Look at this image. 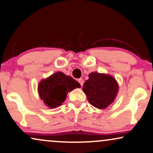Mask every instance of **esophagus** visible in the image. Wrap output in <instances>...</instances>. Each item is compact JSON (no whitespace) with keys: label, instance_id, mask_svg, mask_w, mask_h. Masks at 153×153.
I'll return each mask as SVG.
<instances>
[{"label":"esophagus","instance_id":"esophagus-1","mask_svg":"<svg viewBox=\"0 0 153 153\" xmlns=\"http://www.w3.org/2000/svg\"><path fill=\"white\" fill-rule=\"evenodd\" d=\"M78 82H79V84H81V86H83V84H84V80L82 79H79L78 80Z\"/></svg>","mask_w":153,"mask_h":153}]
</instances>
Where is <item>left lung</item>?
<instances>
[{
    "label": "left lung",
    "instance_id": "obj_1",
    "mask_svg": "<svg viewBox=\"0 0 153 153\" xmlns=\"http://www.w3.org/2000/svg\"><path fill=\"white\" fill-rule=\"evenodd\" d=\"M118 89L119 86L114 76L99 72L90 73L82 88L90 104L99 109L107 108L114 102Z\"/></svg>",
    "mask_w": 153,
    "mask_h": 153
}]
</instances>
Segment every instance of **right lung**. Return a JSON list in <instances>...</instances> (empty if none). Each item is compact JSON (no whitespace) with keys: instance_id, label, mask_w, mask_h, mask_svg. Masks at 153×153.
<instances>
[{"instance_id":"add662e5","label":"right lung","mask_w":153,"mask_h":153,"mask_svg":"<svg viewBox=\"0 0 153 153\" xmlns=\"http://www.w3.org/2000/svg\"><path fill=\"white\" fill-rule=\"evenodd\" d=\"M80 87L79 83L70 76L58 71L41 80L38 84L37 91L39 98L47 106L55 108L65 101L68 92Z\"/></svg>"}]
</instances>
